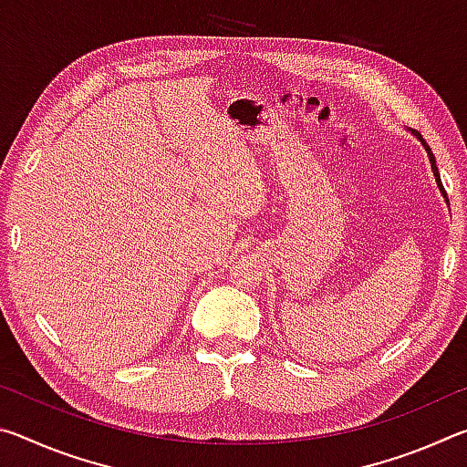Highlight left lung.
<instances>
[{
	"instance_id": "obj_1",
	"label": "left lung",
	"mask_w": 467,
	"mask_h": 467,
	"mask_svg": "<svg viewBox=\"0 0 467 467\" xmlns=\"http://www.w3.org/2000/svg\"><path fill=\"white\" fill-rule=\"evenodd\" d=\"M408 131H412V136H416V140L420 141L422 144V148L426 150V154H429V161H431V169H432V175H434V181H437V187H439V192L442 193V197H445V202L449 203V200H447V193H445V189H442V183H441V175H439V167H437V161H434V154H432V150H431V146L426 144L424 141V138L420 136V133L418 131H414V130H408Z\"/></svg>"
}]
</instances>
